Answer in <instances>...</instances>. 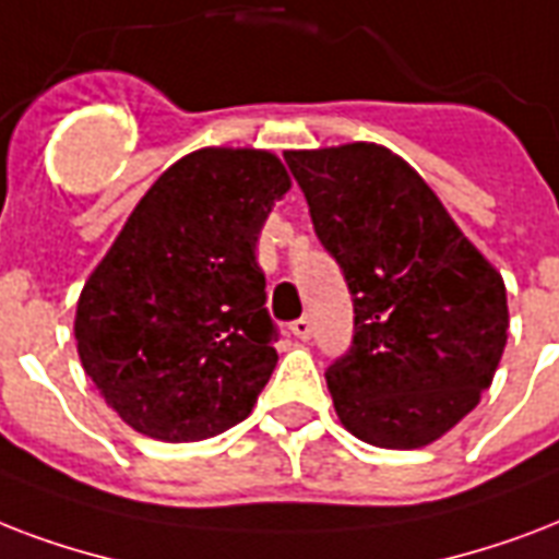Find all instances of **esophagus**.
Wrapping results in <instances>:
<instances>
[{
	"label": "esophagus",
	"instance_id": "esophagus-1",
	"mask_svg": "<svg viewBox=\"0 0 559 559\" xmlns=\"http://www.w3.org/2000/svg\"><path fill=\"white\" fill-rule=\"evenodd\" d=\"M292 332L297 335L300 341H309L311 338V320L309 318H300L292 323Z\"/></svg>",
	"mask_w": 559,
	"mask_h": 559
}]
</instances>
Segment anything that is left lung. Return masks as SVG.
Returning <instances> with one entry per match:
<instances>
[{"label": "left lung", "mask_w": 559, "mask_h": 559, "mask_svg": "<svg viewBox=\"0 0 559 559\" xmlns=\"http://www.w3.org/2000/svg\"><path fill=\"white\" fill-rule=\"evenodd\" d=\"M285 163L353 294V347L326 370L341 426L379 449L435 443L492 384L504 280L384 145L285 151Z\"/></svg>", "instance_id": "left-lung-1"}]
</instances>
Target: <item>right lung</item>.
I'll use <instances>...</instances> for the list:
<instances>
[{"label": "right lung", "instance_id": "obj_1", "mask_svg": "<svg viewBox=\"0 0 559 559\" xmlns=\"http://www.w3.org/2000/svg\"><path fill=\"white\" fill-rule=\"evenodd\" d=\"M288 189L271 151H192L142 194L86 276L78 356L133 431L194 443L253 411L276 367L257 241Z\"/></svg>", "mask_w": 559, "mask_h": 559}]
</instances>
